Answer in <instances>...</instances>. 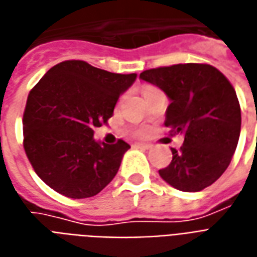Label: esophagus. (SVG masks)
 <instances>
[{
    "label": "esophagus",
    "mask_w": 257,
    "mask_h": 257,
    "mask_svg": "<svg viewBox=\"0 0 257 257\" xmlns=\"http://www.w3.org/2000/svg\"><path fill=\"white\" fill-rule=\"evenodd\" d=\"M136 147L141 148V149H151L152 145H151V144H147V142H137Z\"/></svg>",
    "instance_id": "esophagus-1"
}]
</instances>
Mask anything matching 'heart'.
Masks as SVG:
<instances>
[{
	"label": "heart",
	"mask_w": 257,
	"mask_h": 257,
	"mask_svg": "<svg viewBox=\"0 0 257 257\" xmlns=\"http://www.w3.org/2000/svg\"><path fill=\"white\" fill-rule=\"evenodd\" d=\"M138 134H140V136H142V134H144V130H140V131H138Z\"/></svg>",
	"instance_id": "obj_1"
}]
</instances>
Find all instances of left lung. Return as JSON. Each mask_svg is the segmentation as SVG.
Returning <instances> with one entry per match:
<instances>
[{
    "label": "left lung",
    "instance_id": "8db88e82",
    "mask_svg": "<svg viewBox=\"0 0 257 257\" xmlns=\"http://www.w3.org/2000/svg\"><path fill=\"white\" fill-rule=\"evenodd\" d=\"M140 79L162 89L171 101L164 124L182 134L181 151L172 148L170 166L160 177L182 192L211 186L231 162L241 131L235 90L219 69L208 64H175L147 69Z\"/></svg>",
    "mask_w": 257,
    "mask_h": 257
}]
</instances>
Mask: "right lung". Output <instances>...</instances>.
Listing matches in <instances>:
<instances>
[{"mask_svg":"<svg viewBox=\"0 0 257 257\" xmlns=\"http://www.w3.org/2000/svg\"><path fill=\"white\" fill-rule=\"evenodd\" d=\"M137 74H113L80 60L54 65L30 91L23 116L24 151L49 188L69 198L93 197L119 171L130 145L95 141Z\"/></svg>","mask_w":257,"mask_h":257,"instance_id":"add662e5","label":"right lung"}]
</instances>
